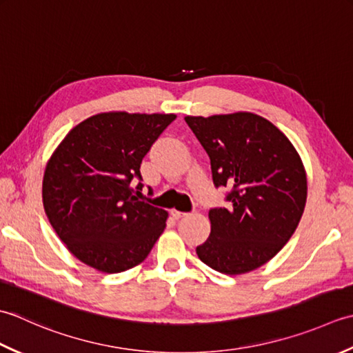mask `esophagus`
<instances>
[{
    "instance_id": "esophagus-1",
    "label": "esophagus",
    "mask_w": 353,
    "mask_h": 353,
    "mask_svg": "<svg viewBox=\"0 0 353 353\" xmlns=\"http://www.w3.org/2000/svg\"><path fill=\"white\" fill-rule=\"evenodd\" d=\"M170 214H172V216H174L175 219H181L183 216H185V213H183V212H178V210H172V212H170Z\"/></svg>"
}]
</instances>
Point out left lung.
I'll use <instances>...</instances> for the list:
<instances>
[{
	"mask_svg": "<svg viewBox=\"0 0 353 353\" xmlns=\"http://www.w3.org/2000/svg\"><path fill=\"white\" fill-rule=\"evenodd\" d=\"M184 120L210 157L214 185L232 187L227 196L232 207L208 212L210 236L196 254L227 276L257 270L285 247L303 214V161L290 139L257 114Z\"/></svg>",
	"mask_w": 353,
	"mask_h": 353,
	"instance_id": "obj_1",
	"label": "left lung"
}]
</instances>
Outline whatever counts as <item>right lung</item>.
<instances>
[{
  "label": "right lung",
  "instance_id": "obj_1",
  "mask_svg": "<svg viewBox=\"0 0 353 353\" xmlns=\"http://www.w3.org/2000/svg\"><path fill=\"white\" fill-rule=\"evenodd\" d=\"M175 114L100 112L63 137L48 158L42 203L67 250L88 267L116 274L140 265L169 213L140 201V164ZM141 190V189H140Z\"/></svg>",
  "mask_w": 353,
  "mask_h": 353
}]
</instances>
